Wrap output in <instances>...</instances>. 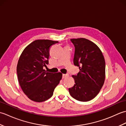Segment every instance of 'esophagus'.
I'll return each mask as SVG.
<instances>
[{
	"mask_svg": "<svg viewBox=\"0 0 126 126\" xmlns=\"http://www.w3.org/2000/svg\"><path fill=\"white\" fill-rule=\"evenodd\" d=\"M68 76V75H66V74H63V76H62V77L63 79H64L65 78V77Z\"/></svg>",
	"mask_w": 126,
	"mask_h": 126,
	"instance_id": "esophagus-1",
	"label": "esophagus"
}]
</instances>
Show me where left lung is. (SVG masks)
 <instances>
[{
    "instance_id": "1",
    "label": "left lung",
    "mask_w": 126,
    "mask_h": 126,
    "mask_svg": "<svg viewBox=\"0 0 126 126\" xmlns=\"http://www.w3.org/2000/svg\"><path fill=\"white\" fill-rule=\"evenodd\" d=\"M75 50V65L79 66L77 75H73L74 86L69 89L74 98L82 102L90 101L100 92L105 80V60L100 48L87 39H71Z\"/></svg>"
}]
</instances>
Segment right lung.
Wrapping results in <instances>:
<instances>
[{
  "label": "right lung",
  "instance_id": "add662e5",
  "mask_svg": "<svg viewBox=\"0 0 126 126\" xmlns=\"http://www.w3.org/2000/svg\"><path fill=\"white\" fill-rule=\"evenodd\" d=\"M58 43L49 39L32 42L23 51L18 62V82L24 93L31 100L42 102L53 95L62 78L61 73H48L43 69L49 63V51Z\"/></svg>",
  "mask_w": 126,
  "mask_h": 126
}]
</instances>
